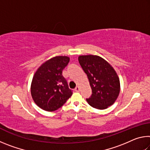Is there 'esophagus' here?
Returning <instances> with one entry per match:
<instances>
[{"label":"esophagus","instance_id":"1","mask_svg":"<svg viewBox=\"0 0 150 150\" xmlns=\"http://www.w3.org/2000/svg\"><path fill=\"white\" fill-rule=\"evenodd\" d=\"M75 91H76V92H79V91H80V88H79V86H77V87H76V88H75Z\"/></svg>","mask_w":150,"mask_h":150}]
</instances>
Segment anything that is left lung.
I'll list each match as a JSON object with an SVG mask.
<instances>
[{"instance_id": "left-lung-1", "label": "left lung", "mask_w": 150, "mask_h": 150, "mask_svg": "<svg viewBox=\"0 0 150 150\" xmlns=\"http://www.w3.org/2000/svg\"><path fill=\"white\" fill-rule=\"evenodd\" d=\"M78 59L92 89L91 96L87 99L88 105L99 110L112 105L120 91V79L112 66L98 55H79Z\"/></svg>"}]
</instances>
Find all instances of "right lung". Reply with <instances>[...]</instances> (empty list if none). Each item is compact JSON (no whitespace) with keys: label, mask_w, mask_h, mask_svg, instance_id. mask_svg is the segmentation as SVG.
I'll return each mask as SVG.
<instances>
[{"label":"right lung","mask_w":150,"mask_h":150,"mask_svg":"<svg viewBox=\"0 0 150 150\" xmlns=\"http://www.w3.org/2000/svg\"><path fill=\"white\" fill-rule=\"evenodd\" d=\"M69 62L67 56H55L45 61L33 76L30 91L40 108L52 112L63 105L72 95L62 71Z\"/></svg>","instance_id":"1"}]
</instances>
